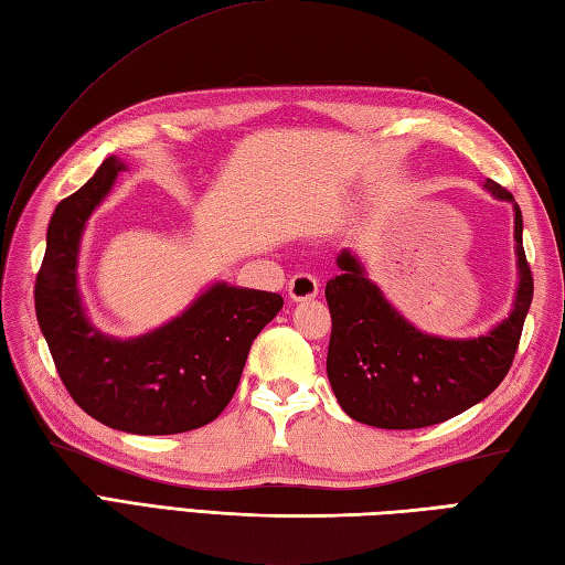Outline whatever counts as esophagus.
<instances>
[{"label": "esophagus", "mask_w": 565, "mask_h": 565, "mask_svg": "<svg viewBox=\"0 0 565 565\" xmlns=\"http://www.w3.org/2000/svg\"><path fill=\"white\" fill-rule=\"evenodd\" d=\"M318 296V281L316 276L310 274H296L294 279L289 281V298L294 303L301 301H310V298Z\"/></svg>", "instance_id": "esophagus-1"}]
</instances>
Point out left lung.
Listing matches in <instances>:
<instances>
[{
  "instance_id": "left-lung-1",
  "label": "left lung",
  "mask_w": 565,
  "mask_h": 565,
  "mask_svg": "<svg viewBox=\"0 0 565 565\" xmlns=\"http://www.w3.org/2000/svg\"><path fill=\"white\" fill-rule=\"evenodd\" d=\"M512 203L518 289L512 310L478 338H441L415 328L352 249L338 255L340 274L328 281L332 316L328 379L342 411L381 429H417L461 415L493 393L512 366L530 313L534 281L522 247V211L510 191L483 184Z\"/></svg>"
}]
</instances>
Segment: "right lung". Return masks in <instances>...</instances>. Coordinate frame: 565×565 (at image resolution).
<instances>
[{"instance_id":"obj_1","label":"right lung","mask_w":565,"mask_h":565,"mask_svg":"<svg viewBox=\"0 0 565 565\" xmlns=\"http://www.w3.org/2000/svg\"><path fill=\"white\" fill-rule=\"evenodd\" d=\"M126 162L106 158L57 203L35 279V318L65 388L84 413L128 435H179L209 425L237 388L252 340L279 313V294L227 281L206 286L177 318L138 338L89 320L79 294V247L89 215Z\"/></svg>"}]
</instances>
